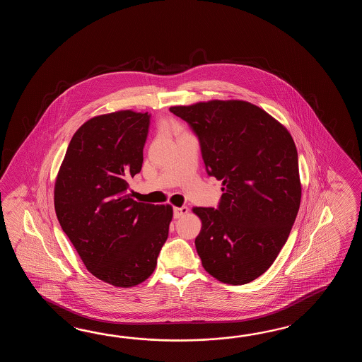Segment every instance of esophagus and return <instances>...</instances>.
Here are the masks:
<instances>
[{
  "mask_svg": "<svg viewBox=\"0 0 362 362\" xmlns=\"http://www.w3.org/2000/svg\"><path fill=\"white\" fill-rule=\"evenodd\" d=\"M189 212V208L187 207H176L173 208V216L176 217V218H180V217H182V216L186 215Z\"/></svg>",
  "mask_w": 362,
  "mask_h": 362,
  "instance_id": "34e87169",
  "label": "esophagus"
}]
</instances>
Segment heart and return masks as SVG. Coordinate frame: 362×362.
Returning <instances> with one entry per match:
<instances>
[{
    "label": "heart",
    "mask_w": 362,
    "mask_h": 362,
    "mask_svg": "<svg viewBox=\"0 0 362 362\" xmlns=\"http://www.w3.org/2000/svg\"><path fill=\"white\" fill-rule=\"evenodd\" d=\"M173 129H175V131H178V129H180V128H178L177 124H173Z\"/></svg>",
    "instance_id": "1"
}]
</instances>
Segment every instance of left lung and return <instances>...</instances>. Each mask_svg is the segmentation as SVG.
I'll use <instances>...</instances> for the list:
<instances>
[{
    "instance_id": "left-lung-1",
    "label": "left lung",
    "mask_w": 362,
    "mask_h": 362,
    "mask_svg": "<svg viewBox=\"0 0 362 362\" xmlns=\"http://www.w3.org/2000/svg\"><path fill=\"white\" fill-rule=\"evenodd\" d=\"M199 141L208 176L223 180L217 208L195 207V247L203 268L245 285L269 269L300 207L298 151L284 125L245 100L175 106Z\"/></svg>"
}]
</instances>
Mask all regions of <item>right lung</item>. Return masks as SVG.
<instances>
[{"label":"right lung","mask_w":362,"mask_h":362,"mask_svg":"<svg viewBox=\"0 0 362 362\" xmlns=\"http://www.w3.org/2000/svg\"><path fill=\"white\" fill-rule=\"evenodd\" d=\"M150 114L117 111L83 124L69 142L55 181L62 229L86 269L116 287L153 274L168 238L170 206L139 203L128 180L141 172Z\"/></svg>","instance_id":"right-lung-1"}]
</instances>
